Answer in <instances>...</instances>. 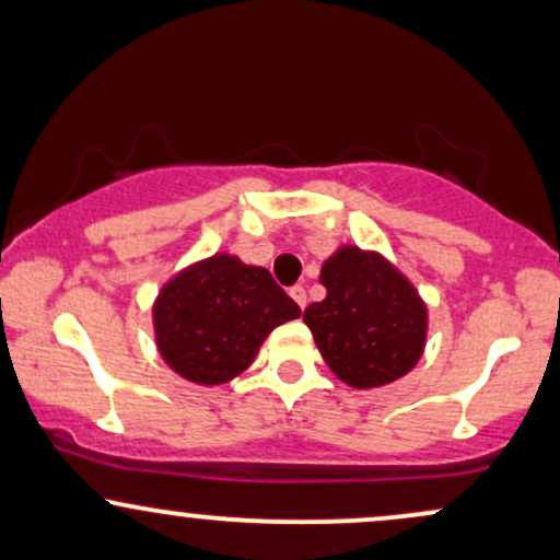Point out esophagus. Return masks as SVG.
I'll use <instances>...</instances> for the list:
<instances>
[{"label":"esophagus","instance_id":"1","mask_svg":"<svg viewBox=\"0 0 560 560\" xmlns=\"http://www.w3.org/2000/svg\"><path fill=\"white\" fill-rule=\"evenodd\" d=\"M289 294H292V300L298 302V305L302 307V311H305V305H307V294H305V289H302V287H292V289H289Z\"/></svg>","mask_w":560,"mask_h":560}]
</instances>
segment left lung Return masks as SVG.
<instances>
[{
  "mask_svg": "<svg viewBox=\"0 0 560 560\" xmlns=\"http://www.w3.org/2000/svg\"><path fill=\"white\" fill-rule=\"evenodd\" d=\"M326 298L302 320L331 374L374 389L416 369L429 334V307L413 281L376 249L339 244L320 266Z\"/></svg>",
  "mask_w": 560,
  "mask_h": 560,
  "instance_id": "8db88e82",
  "label": "left lung"
}]
</instances>
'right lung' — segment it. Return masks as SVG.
Segmentation results:
<instances>
[{"label":"right lung","mask_w":560,"mask_h":560,"mask_svg":"<svg viewBox=\"0 0 560 560\" xmlns=\"http://www.w3.org/2000/svg\"><path fill=\"white\" fill-rule=\"evenodd\" d=\"M300 307L262 266L215 253L176 271L152 302L160 358L191 384L215 387L253 365L276 326Z\"/></svg>","instance_id":"1"}]
</instances>
